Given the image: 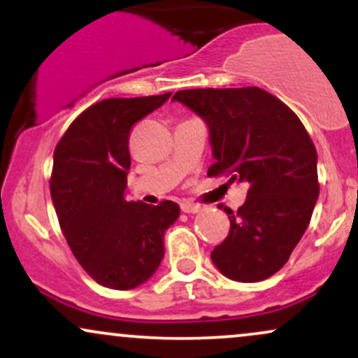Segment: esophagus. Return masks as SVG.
<instances>
[{
	"label": "esophagus",
	"mask_w": 358,
	"mask_h": 358,
	"mask_svg": "<svg viewBox=\"0 0 358 358\" xmlns=\"http://www.w3.org/2000/svg\"><path fill=\"white\" fill-rule=\"evenodd\" d=\"M182 210L185 213H199L202 212V207L199 203H193V202H183L182 203Z\"/></svg>",
	"instance_id": "obj_1"
}]
</instances>
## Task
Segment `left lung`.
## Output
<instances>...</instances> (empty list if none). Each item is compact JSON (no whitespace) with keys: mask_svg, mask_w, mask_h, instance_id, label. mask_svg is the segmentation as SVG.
<instances>
[{"mask_svg":"<svg viewBox=\"0 0 358 358\" xmlns=\"http://www.w3.org/2000/svg\"><path fill=\"white\" fill-rule=\"evenodd\" d=\"M173 101L208 127L215 159L208 176L249 185L239 210L220 205L231 231L212 262L232 281H264L287 262L318 200L310 134L285 102L259 87L178 90Z\"/></svg>","mask_w":358,"mask_h":358,"instance_id":"obj_1","label":"left lung"}]
</instances>
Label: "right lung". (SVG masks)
Segmentation results:
<instances>
[{"mask_svg":"<svg viewBox=\"0 0 358 358\" xmlns=\"http://www.w3.org/2000/svg\"><path fill=\"white\" fill-rule=\"evenodd\" d=\"M163 96L106 99L69 126L53 153L52 202L73 256L110 289L145 285L165 256V232L180 215L178 203L151 207L127 202L129 131L162 108Z\"/></svg>","mask_w":358,"mask_h":358,"instance_id":"add662e5","label":"right lung"}]
</instances>
